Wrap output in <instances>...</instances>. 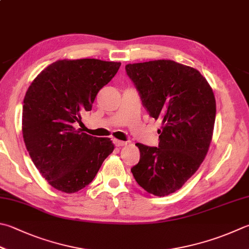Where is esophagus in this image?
<instances>
[{
	"mask_svg": "<svg viewBox=\"0 0 249 249\" xmlns=\"http://www.w3.org/2000/svg\"><path fill=\"white\" fill-rule=\"evenodd\" d=\"M114 143L116 146H124V145L128 144V142H124V141H120V140H114Z\"/></svg>",
	"mask_w": 249,
	"mask_h": 249,
	"instance_id": "1",
	"label": "esophagus"
}]
</instances>
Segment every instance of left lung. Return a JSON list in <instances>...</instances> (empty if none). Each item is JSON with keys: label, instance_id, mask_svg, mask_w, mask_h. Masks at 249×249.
<instances>
[{"label": "left lung", "instance_id": "8db88e82", "mask_svg": "<svg viewBox=\"0 0 249 249\" xmlns=\"http://www.w3.org/2000/svg\"><path fill=\"white\" fill-rule=\"evenodd\" d=\"M125 71L155 120H161L158 147L137 143L131 169L138 184L156 196L180 190L207 155L215 119L213 89L198 70L170 59L128 64Z\"/></svg>", "mask_w": 249, "mask_h": 249}]
</instances>
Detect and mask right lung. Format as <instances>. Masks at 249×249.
<instances>
[{
    "mask_svg": "<svg viewBox=\"0 0 249 249\" xmlns=\"http://www.w3.org/2000/svg\"><path fill=\"white\" fill-rule=\"evenodd\" d=\"M120 65L95 58L57 60L28 88L23 141L35 166L54 189L69 194L82 190L114 151L110 139L91 137L76 125Z\"/></svg>",
    "mask_w": 249,
    "mask_h": 249,
    "instance_id": "1",
    "label": "right lung"
}]
</instances>
